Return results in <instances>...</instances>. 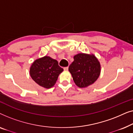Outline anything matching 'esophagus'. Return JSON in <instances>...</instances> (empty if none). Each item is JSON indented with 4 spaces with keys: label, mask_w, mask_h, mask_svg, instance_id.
I'll use <instances>...</instances> for the list:
<instances>
[{
    "label": "esophagus",
    "mask_w": 133,
    "mask_h": 133,
    "mask_svg": "<svg viewBox=\"0 0 133 133\" xmlns=\"http://www.w3.org/2000/svg\"><path fill=\"white\" fill-rule=\"evenodd\" d=\"M63 70H64L65 71H68V66L64 67V68H63Z\"/></svg>",
    "instance_id": "1"
}]
</instances>
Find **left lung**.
Segmentation results:
<instances>
[{"mask_svg":"<svg viewBox=\"0 0 133 133\" xmlns=\"http://www.w3.org/2000/svg\"><path fill=\"white\" fill-rule=\"evenodd\" d=\"M68 70L76 85L85 88L97 81L101 74V64L94 54L79 53L74 56Z\"/></svg>","mask_w":133,"mask_h":133,"instance_id":"1","label":"left lung"}]
</instances>
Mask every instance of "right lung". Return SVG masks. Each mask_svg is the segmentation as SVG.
Returning <instances> with one entry per match:
<instances>
[{
	"instance_id": "obj_1",
	"label": "right lung",
	"mask_w": 133,
	"mask_h": 133,
	"mask_svg": "<svg viewBox=\"0 0 133 133\" xmlns=\"http://www.w3.org/2000/svg\"><path fill=\"white\" fill-rule=\"evenodd\" d=\"M63 71L58 62L50 56L36 59L30 67V74L36 83L45 88H50L55 85L58 76Z\"/></svg>"
}]
</instances>
